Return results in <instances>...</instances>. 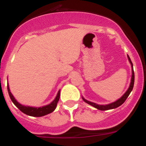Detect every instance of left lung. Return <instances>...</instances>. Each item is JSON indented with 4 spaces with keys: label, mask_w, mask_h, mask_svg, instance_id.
I'll return each mask as SVG.
<instances>
[{
    "label": "left lung",
    "mask_w": 146,
    "mask_h": 146,
    "mask_svg": "<svg viewBox=\"0 0 146 146\" xmlns=\"http://www.w3.org/2000/svg\"><path fill=\"white\" fill-rule=\"evenodd\" d=\"M127 57H128V60L129 61V63L131 64V82H130L129 87V88L127 89V91L125 92V94H123V96H121L120 99H118V100L116 101L110 103V104H96V103L94 102H91L90 101H88L87 99H85L83 96H82V100L86 102L87 104H90L91 106H93L94 108H96L98 110H112V109H115V108H118V107L121 106V104H123L125 101H126V99H127V97L129 96V95L130 94L131 91H132V89H133L134 87V82H135V74H134V70H133V64L131 63V59H130L129 56L127 55Z\"/></svg>",
    "instance_id": "8db88e82"
}]
</instances>
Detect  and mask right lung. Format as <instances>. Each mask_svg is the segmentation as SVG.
<instances>
[{
	"label": "right lung",
	"mask_w": 146,
	"mask_h": 146,
	"mask_svg": "<svg viewBox=\"0 0 146 146\" xmlns=\"http://www.w3.org/2000/svg\"><path fill=\"white\" fill-rule=\"evenodd\" d=\"M7 89L9 94L10 99L12 101V102L15 104V106L20 110V111L23 112V113H25V114L28 115H30V116L33 117H42L53 112L55 110V108H56V106H57L58 102L59 100L60 94V90H59L57 95L55 96V99L50 104H47V105H44V106L39 107V108H36V107L25 106V105H23V104H21L20 103L18 102L16 100V99L14 97L11 91H10L9 83H7Z\"/></svg>",
	"instance_id": "right-lung-1"
}]
</instances>
